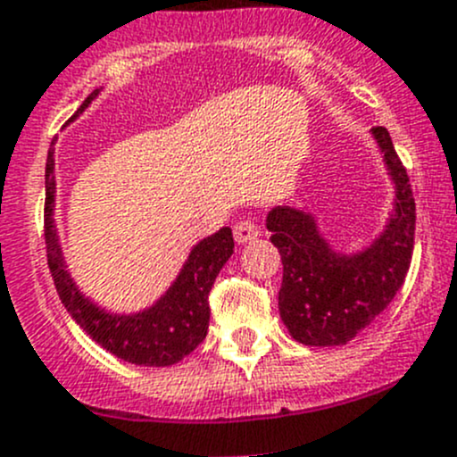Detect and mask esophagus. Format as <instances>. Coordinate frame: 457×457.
Wrapping results in <instances>:
<instances>
[{"mask_svg": "<svg viewBox=\"0 0 457 457\" xmlns=\"http://www.w3.org/2000/svg\"><path fill=\"white\" fill-rule=\"evenodd\" d=\"M259 225L254 223V220H250V219H243V220H238L237 225H234V238H237V243H250V241H254L256 237H259Z\"/></svg>", "mask_w": 457, "mask_h": 457, "instance_id": "34e87169", "label": "esophagus"}]
</instances>
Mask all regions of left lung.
<instances>
[{"mask_svg": "<svg viewBox=\"0 0 457 457\" xmlns=\"http://www.w3.org/2000/svg\"><path fill=\"white\" fill-rule=\"evenodd\" d=\"M373 138L395 185L393 212L382 234L355 254L332 250L310 212L290 205L268 214L270 241L283 263L278 314L292 339L305 346H344L393 301L413 256L415 198L409 174L384 127Z\"/></svg>", "mask_w": 457, "mask_h": 457, "instance_id": "1", "label": "left lung"}]
</instances>
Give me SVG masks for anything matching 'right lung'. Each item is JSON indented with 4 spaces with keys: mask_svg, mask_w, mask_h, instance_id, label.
<instances>
[{
    "mask_svg": "<svg viewBox=\"0 0 457 457\" xmlns=\"http://www.w3.org/2000/svg\"><path fill=\"white\" fill-rule=\"evenodd\" d=\"M100 88L91 93L73 113L69 122L91 104ZM55 140L51 143L46 156V203H44V238H46V256L51 268L53 283L57 287L66 312L73 321L100 344L111 355L120 357L136 366H171L187 357L194 348L205 339L210 326V295L220 268L234 254L232 229L220 228L212 237L203 238L192 247L183 270L179 272L170 290L154 305L134 314H116L93 303L79 292L66 270L62 256L60 238H57L55 219Z\"/></svg>",
    "mask_w": 457,
    "mask_h": 457,
    "instance_id": "right-lung-1",
    "label": "right lung"
}]
</instances>
